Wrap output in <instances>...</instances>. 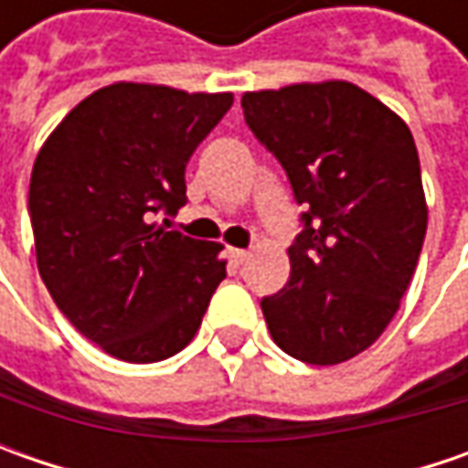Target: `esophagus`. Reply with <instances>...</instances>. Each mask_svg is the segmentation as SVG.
Wrapping results in <instances>:
<instances>
[{
  "label": "esophagus",
  "mask_w": 468,
  "mask_h": 468,
  "mask_svg": "<svg viewBox=\"0 0 468 468\" xmlns=\"http://www.w3.org/2000/svg\"><path fill=\"white\" fill-rule=\"evenodd\" d=\"M247 258H250L247 250H234V247L229 250V262H231V265H242V262H247Z\"/></svg>",
  "instance_id": "esophagus-1"
}]
</instances>
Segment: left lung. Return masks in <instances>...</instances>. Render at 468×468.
Returning a JSON list of instances; mask_svg holds the SVG:
<instances>
[{"instance_id": "8db88e82", "label": "left lung", "mask_w": 468, "mask_h": 468, "mask_svg": "<svg viewBox=\"0 0 468 468\" xmlns=\"http://www.w3.org/2000/svg\"><path fill=\"white\" fill-rule=\"evenodd\" d=\"M242 109L307 207L289 247V283L261 302L268 331L299 362H346L386 331L422 252L427 203L414 137L346 80L244 93Z\"/></svg>"}]
</instances>
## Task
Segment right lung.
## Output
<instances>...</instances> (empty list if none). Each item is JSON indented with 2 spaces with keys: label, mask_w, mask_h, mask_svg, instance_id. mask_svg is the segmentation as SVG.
Here are the masks:
<instances>
[{
  "label": "right lung",
  "mask_w": 468,
  "mask_h": 468,
  "mask_svg": "<svg viewBox=\"0 0 468 468\" xmlns=\"http://www.w3.org/2000/svg\"><path fill=\"white\" fill-rule=\"evenodd\" d=\"M231 103V93L114 82L80 101L33 164L38 273L64 317L122 362L185 349L226 279L224 244L154 216L187 203L189 155Z\"/></svg>",
  "instance_id": "right-lung-1"
}]
</instances>
